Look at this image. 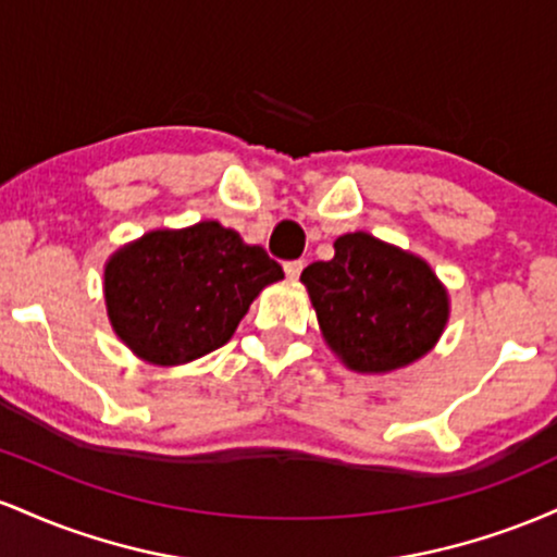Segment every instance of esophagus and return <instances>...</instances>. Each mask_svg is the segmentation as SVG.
Listing matches in <instances>:
<instances>
[{"label": "esophagus", "instance_id": "34e87169", "mask_svg": "<svg viewBox=\"0 0 557 557\" xmlns=\"http://www.w3.org/2000/svg\"><path fill=\"white\" fill-rule=\"evenodd\" d=\"M300 272H304V261L296 259V261H285V274L290 280H298Z\"/></svg>", "mask_w": 557, "mask_h": 557}]
</instances>
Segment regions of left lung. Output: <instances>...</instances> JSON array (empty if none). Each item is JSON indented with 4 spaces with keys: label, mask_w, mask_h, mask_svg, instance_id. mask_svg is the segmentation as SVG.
I'll use <instances>...</instances> for the list:
<instances>
[{
    "label": "left lung",
    "mask_w": 557,
    "mask_h": 557,
    "mask_svg": "<svg viewBox=\"0 0 557 557\" xmlns=\"http://www.w3.org/2000/svg\"><path fill=\"white\" fill-rule=\"evenodd\" d=\"M324 341L348 369L367 374L408 367L443 335L447 290L424 259L348 233L335 257L300 272Z\"/></svg>",
    "instance_id": "1"
}]
</instances>
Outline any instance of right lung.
<instances>
[{"instance_id":"1","label":"right lung","mask_w":557,"mask_h":557,"mask_svg":"<svg viewBox=\"0 0 557 557\" xmlns=\"http://www.w3.org/2000/svg\"><path fill=\"white\" fill-rule=\"evenodd\" d=\"M283 277L264 248L214 220L151 230L107 261V314L138 359L177 367L225 345L253 298Z\"/></svg>"}]
</instances>
